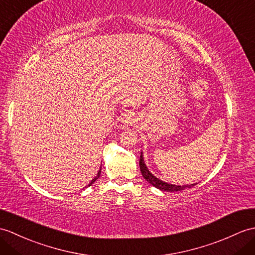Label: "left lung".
I'll return each mask as SVG.
<instances>
[{
	"instance_id": "left-lung-1",
	"label": "left lung",
	"mask_w": 255,
	"mask_h": 255,
	"mask_svg": "<svg viewBox=\"0 0 255 255\" xmlns=\"http://www.w3.org/2000/svg\"><path fill=\"white\" fill-rule=\"evenodd\" d=\"M139 165H140V170L142 173V176H143V178L147 181L150 182L151 185H153L154 187H156L157 189H159V190H163V191H169V192H174V191H181L183 190L185 188H191L193 187L194 185H189V186H176V185H170V183H167V182H164L162 180L157 179L155 176H153L149 169L146 168L145 164L143 162V156H142V153L140 155V162H139Z\"/></svg>"
}]
</instances>
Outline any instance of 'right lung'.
<instances>
[{
	"mask_svg": "<svg viewBox=\"0 0 255 255\" xmlns=\"http://www.w3.org/2000/svg\"><path fill=\"white\" fill-rule=\"evenodd\" d=\"M100 175H101V169L99 170V173H98V175H97L96 177H94V178H93V179L91 180V182H90V183H89V186H91V185H92V183H93L94 181H96V180H97V179L99 178V177H100Z\"/></svg>",
	"mask_w": 255,
	"mask_h": 255,
	"instance_id": "obj_1",
	"label": "right lung"
}]
</instances>
